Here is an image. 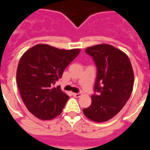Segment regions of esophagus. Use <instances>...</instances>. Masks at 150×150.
<instances>
[{
	"label": "esophagus",
	"instance_id": "esophagus-1",
	"mask_svg": "<svg viewBox=\"0 0 150 150\" xmlns=\"http://www.w3.org/2000/svg\"><path fill=\"white\" fill-rule=\"evenodd\" d=\"M73 96H75V97L76 98H79V97H80L82 96L81 93H73Z\"/></svg>",
	"mask_w": 150,
	"mask_h": 150
}]
</instances>
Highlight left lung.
<instances>
[{
	"label": "left lung",
	"mask_w": 150,
	"mask_h": 150,
	"mask_svg": "<svg viewBox=\"0 0 150 150\" xmlns=\"http://www.w3.org/2000/svg\"><path fill=\"white\" fill-rule=\"evenodd\" d=\"M85 51L94 59L97 67L91 104L83 109L88 119L105 122L116 116L132 94L134 74L129 57L108 44L90 46Z\"/></svg>",
	"instance_id": "1"
}]
</instances>
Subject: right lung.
Here are the masks:
<instances>
[{
	"label": "right lung",
	"instance_id": "add662e5",
	"mask_svg": "<svg viewBox=\"0 0 150 150\" xmlns=\"http://www.w3.org/2000/svg\"><path fill=\"white\" fill-rule=\"evenodd\" d=\"M79 52L80 49L63 50L38 44L21 56L17 83L25 107L34 116L46 120L62 112L69 96L55 83Z\"/></svg>",
	"mask_w": 150,
	"mask_h": 150
}]
</instances>
